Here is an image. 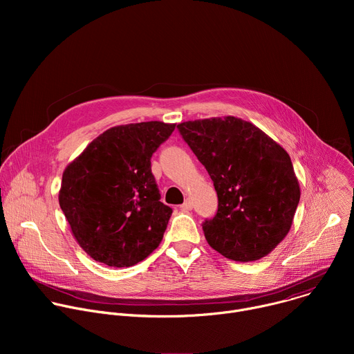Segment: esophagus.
<instances>
[{"mask_svg":"<svg viewBox=\"0 0 354 354\" xmlns=\"http://www.w3.org/2000/svg\"><path fill=\"white\" fill-rule=\"evenodd\" d=\"M180 209H182V210H185V212H189V210H192V209H193V203H192V201H190L189 198H186V200L183 201V205L180 206Z\"/></svg>","mask_w":354,"mask_h":354,"instance_id":"esophagus-1","label":"esophagus"}]
</instances>
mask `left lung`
I'll list each match as a JSON object with an SVG mask.
<instances>
[{"mask_svg":"<svg viewBox=\"0 0 354 354\" xmlns=\"http://www.w3.org/2000/svg\"><path fill=\"white\" fill-rule=\"evenodd\" d=\"M218 197L201 224L209 245L231 261L266 257L283 241L299 203L290 156L261 129L234 116L178 124Z\"/></svg>","mask_w":354,"mask_h":354,"instance_id":"obj_1","label":"left lung"}]
</instances>
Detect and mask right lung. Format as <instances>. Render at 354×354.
I'll return each mask as SVG.
<instances>
[{
	"mask_svg": "<svg viewBox=\"0 0 354 354\" xmlns=\"http://www.w3.org/2000/svg\"><path fill=\"white\" fill-rule=\"evenodd\" d=\"M174 130L162 122L112 127L66 168L60 207L96 262L129 268L162 241L172 209L160 201L151 157Z\"/></svg>",
	"mask_w": 354,
	"mask_h": 354,
	"instance_id": "add662e5",
	"label": "right lung"
}]
</instances>
